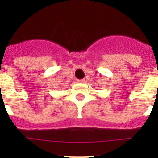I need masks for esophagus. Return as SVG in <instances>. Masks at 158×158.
<instances>
[{
	"instance_id": "esophagus-1",
	"label": "esophagus",
	"mask_w": 158,
	"mask_h": 158,
	"mask_svg": "<svg viewBox=\"0 0 158 158\" xmlns=\"http://www.w3.org/2000/svg\"><path fill=\"white\" fill-rule=\"evenodd\" d=\"M85 81V79H81V80H77L78 83H84Z\"/></svg>"
}]
</instances>
